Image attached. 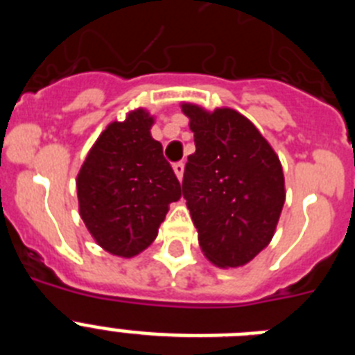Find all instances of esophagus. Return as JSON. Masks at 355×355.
<instances>
[{"label":"esophagus","instance_id":"obj_1","mask_svg":"<svg viewBox=\"0 0 355 355\" xmlns=\"http://www.w3.org/2000/svg\"><path fill=\"white\" fill-rule=\"evenodd\" d=\"M172 168H174L175 175H178V180H183V174H184V163L183 162H178L172 165Z\"/></svg>","mask_w":355,"mask_h":355}]
</instances>
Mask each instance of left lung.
Instances as JSON below:
<instances>
[{"label":"left lung","instance_id":"8db88e82","mask_svg":"<svg viewBox=\"0 0 355 355\" xmlns=\"http://www.w3.org/2000/svg\"><path fill=\"white\" fill-rule=\"evenodd\" d=\"M196 153L188 156L183 197L206 258L236 268L270 243L283 211L279 156L258 128L236 110L206 112L183 103Z\"/></svg>","mask_w":355,"mask_h":355}]
</instances>
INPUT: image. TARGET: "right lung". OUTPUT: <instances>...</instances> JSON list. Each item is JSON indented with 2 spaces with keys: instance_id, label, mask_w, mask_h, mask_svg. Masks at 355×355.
I'll return each mask as SVG.
<instances>
[{
  "instance_id": "obj_1",
  "label": "right lung",
  "mask_w": 355,
  "mask_h": 355,
  "mask_svg": "<svg viewBox=\"0 0 355 355\" xmlns=\"http://www.w3.org/2000/svg\"><path fill=\"white\" fill-rule=\"evenodd\" d=\"M155 119L144 108L106 126L76 180L80 215L110 254L133 258L153 243L181 184L163 147L150 137Z\"/></svg>"
}]
</instances>
